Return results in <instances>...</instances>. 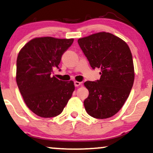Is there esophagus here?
Wrapping results in <instances>:
<instances>
[{
	"mask_svg": "<svg viewBox=\"0 0 153 153\" xmlns=\"http://www.w3.org/2000/svg\"><path fill=\"white\" fill-rule=\"evenodd\" d=\"M81 84V82H79V81H74V85L75 86H79V85H80Z\"/></svg>",
	"mask_w": 153,
	"mask_h": 153,
	"instance_id": "obj_1",
	"label": "esophagus"
}]
</instances>
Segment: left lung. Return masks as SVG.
I'll use <instances>...</instances> for the list:
<instances>
[{
	"mask_svg": "<svg viewBox=\"0 0 153 153\" xmlns=\"http://www.w3.org/2000/svg\"><path fill=\"white\" fill-rule=\"evenodd\" d=\"M93 69H101L100 80L85 81L89 95L84 100L88 114L104 119L123 107L134 80L132 55L125 41L109 33L100 32L78 39Z\"/></svg>",
	"mask_w": 153,
	"mask_h": 153,
	"instance_id": "1",
	"label": "left lung"
}]
</instances>
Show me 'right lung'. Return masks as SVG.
<instances>
[{"mask_svg": "<svg viewBox=\"0 0 153 153\" xmlns=\"http://www.w3.org/2000/svg\"><path fill=\"white\" fill-rule=\"evenodd\" d=\"M74 39L36 37L20 50L16 81L25 103L35 114L51 118L60 114L74 91L72 81L52 76Z\"/></svg>", "mask_w": 153, "mask_h": 153, "instance_id": "right-lung-1", "label": "right lung"}]
</instances>
